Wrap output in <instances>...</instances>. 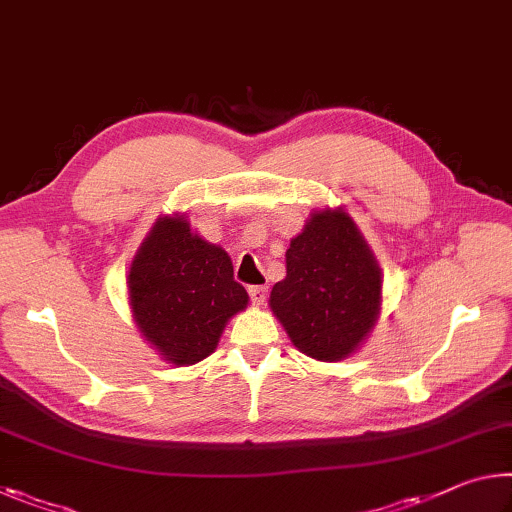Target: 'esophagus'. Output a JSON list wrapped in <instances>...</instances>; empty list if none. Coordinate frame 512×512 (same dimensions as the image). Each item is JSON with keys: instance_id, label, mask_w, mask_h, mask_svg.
Masks as SVG:
<instances>
[{"instance_id": "obj_1", "label": "esophagus", "mask_w": 512, "mask_h": 512, "mask_svg": "<svg viewBox=\"0 0 512 512\" xmlns=\"http://www.w3.org/2000/svg\"><path fill=\"white\" fill-rule=\"evenodd\" d=\"M248 294L255 305H264L266 296H269V289H266L264 285H253V287H248Z\"/></svg>"}]
</instances>
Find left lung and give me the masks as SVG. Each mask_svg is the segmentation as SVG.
I'll return each instance as SVG.
<instances>
[{"label":"left lung","mask_w":512,"mask_h":512,"mask_svg":"<svg viewBox=\"0 0 512 512\" xmlns=\"http://www.w3.org/2000/svg\"><path fill=\"white\" fill-rule=\"evenodd\" d=\"M287 275L271 310L300 353L339 362L355 353L380 314V266L342 207L314 212L287 248Z\"/></svg>","instance_id":"8db88e82"}]
</instances>
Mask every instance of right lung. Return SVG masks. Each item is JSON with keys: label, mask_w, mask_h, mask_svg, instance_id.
Returning <instances> with one entry per match:
<instances>
[{"label": "right lung", "mask_w": 512, "mask_h": 512, "mask_svg": "<svg viewBox=\"0 0 512 512\" xmlns=\"http://www.w3.org/2000/svg\"><path fill=\"white\" fill-rule=\"evenodd\" d=\"M134 321L161 358L189 367L214 353L225 323L246 310L230 255L191 232L186 216H161L129 266Z\"/></svg>", "instance_id": "1"}]
</instances>
